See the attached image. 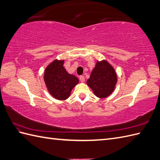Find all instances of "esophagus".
Wrapping results in <instances>:
<instances>
[{"label":"esophagus","mask_w":160,"mask_h":160,"mask_svg":"<svg viewBox=\"0 0 160 160\" xmlns=\"http://www.w3.org/2000/svg\"><path fill=\"white\" fill-rule=\"evenodd\" d=\"M80 80L81 81V82H84L85 81L84 76H80Z\"/></svg>","instance_id":"obj_1"}]
</instances>
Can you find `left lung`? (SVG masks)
<instances>
[{
    "instance_id": "8db88e82",
    "label": "left lung",
    "mask_w": 160,
    "mask_h": 160,
    "mask_svg": "<svg viewBox=\"0 0 160 160\" xmlns=\"http://www.w3.org/2000/svg\"><path fill=\"white\" fill-rule=\"evenodd\" d=\"M117 82V74L106 60L97 61L87 84L96 97L106 98L112 93Z\"/></svg>"
}]
</instances>
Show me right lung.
<instances>
[{
  "label": "right lung",
  "instance_id": "right-lung-1",
  "mask_svg": "<svg viewBox=\"0 0 160 160\" xmlns=\"http://www.w3.org/2000/svg\"><path fill=\"white\" fill-rule=\"evenodd\" d=\"M64 61L54 59L46 68L43 76L48 91L58 100L69 98L72 89L79 82L77 77L66 71L63 66Z\"/></svg>",
  "mask_w": 160,
  "mask_h": 160
}]
</instances>
